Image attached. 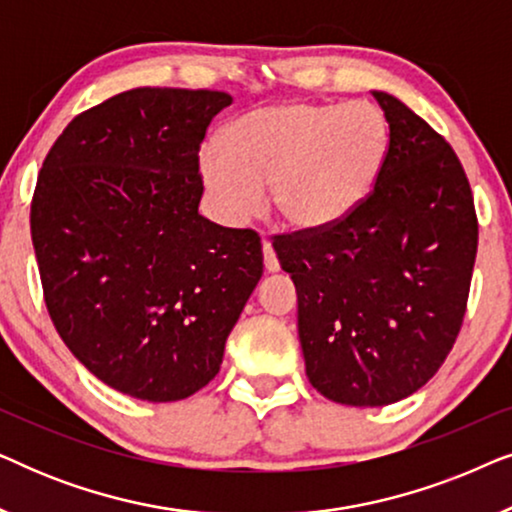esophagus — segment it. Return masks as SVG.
Segmentation results:
<instances>
[{
    "mask_svg": "<svg viewBox=\"0 0 512 512\" xmlns=\"http://www.w3.org/2000/svg\"><path fill=\"white\" fill-rule=\"evenodd\" d=\"M263 263H265V270H268V272L279 270V258L275 254V249H272L270 240H263Z\"/></svg>",
    "mask_w": 512,
    "mask_h": 512,
    "instance_id": "esophagus-1",
    "label": "esophagus"
}]
</instances>
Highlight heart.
<instances>
[{
	"label": "heart",
	"mask_w": 512,
	"mask_h": 512,
	"mask_svg": "<svg viewBox=\"0 0 512 512\" xmlns=\"http://www.w3.org/2000/svg\"><path fill=\"white\" fill-rule=\"evenodd\" d=\"M389 149V121L375 104L293 100L237 118L226 142L207 139L200 174L228 226L261 214L270 186L272 207L289 226L319 233L368 200Z\"/></svg>",
	"instance_id": "b5f03b06"
}]
</instances>
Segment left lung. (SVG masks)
Returning a JSON list of instances; mask_svg holds the SVG:
<instances>
[{
	"label": "left lung",
	"instance_id": "8db88e82",
	"mask_svg": "<svg viewBox=\"0 0 512 512\" xmlns=\"http://www.w3.org/2000/svg\"><path fill=\"white\" fill-rule=\"evenodd\" d=\"M391 149L368 200L338 226L275 235L298 291V335L312 387L375 408L422 389L466 314L478 216L452 146L394 95L373 90Z\"/></svg>",
	"mask_w": 512,
	"mask_h": 512
}]
</instances>
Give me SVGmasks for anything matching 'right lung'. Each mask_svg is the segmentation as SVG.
I'll return each instance as SVG.
<instances>
[{
	"mask_svg": "<svg viewBox=\"0 0 512 512\" xmlns=\"http://www.w3.org/2000/svg\"><path fill=\"white\" fill-rule=\"evenodd\" d=\"M221 90L135 88L83 111L48 151L30 228L60 338L111 389L151 403L219 373L263 275L261 237L198 214L200 144Z\"/></svg>",
	"mask_w": 512,
	"mask_h": 512,
	"instance_id": "add662e5",
	"label": "right lung"
}]
</instances>
